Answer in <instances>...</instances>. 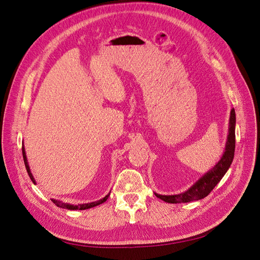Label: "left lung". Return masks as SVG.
Returning a JSON list of instances; mask_svg holds the SVG:
<instances>
[{
  "instance_id": "obj_1",
  "label": "left lung",
  "mask_w": 260,
  "mask_h": 260,
  "mask_svg": "<svg viewBox=\"0 0 260 260\" xmlns=\"http://www.w3.org/2000/svg\"><path fill=\"white\" fill-rule=\"evenodd\" d=\"M235 151V111L231 109L230 120H229V135H228L225 149L223 155L214 167L207 171L201 179L188 188L187 191L177 195H160L155 193L157 198L166 203L178 204V203H188L193 201L202 200L212 191L222 177L225 175L228 169L230 168Z\"/></svg>"
}]
</instances>
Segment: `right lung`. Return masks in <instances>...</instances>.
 I'll return each instance as SVG.
<instances>
[{
	"label": "right lung",
	"mask_w": 260,
	"mask_h": 260,
	"mask_svg": "<svg viewBox=\"0 0 260 260\" xmlns=\"http://www.w3.org/2000/svg\"><path fill=\"white\" fill-rule=\"evenodd\" d=\"M22 157H23V161H25V166H26V169H27L28 175H29V177H30L31 181H32V182L36 184V180H35V178H34L32 174H31L30 168H29L28 160H27V157H26V151H25V147H23V145H22ZM109 194H111V193H109ZM109 194H108V195H106L104 199H102V200H100V201L92 202V203H88V204H79V205H70V204L62 203V202H60V201L53 200V199H52V202L55 204V205L58 206V207H60V208L70 209V210H77V209H78V210H84V209L92 208V207H94V206H98V205H100V204L106 202V201H107V199H108Z\"/></svg>",
	"instance_id": "1"
}]
</instances>
